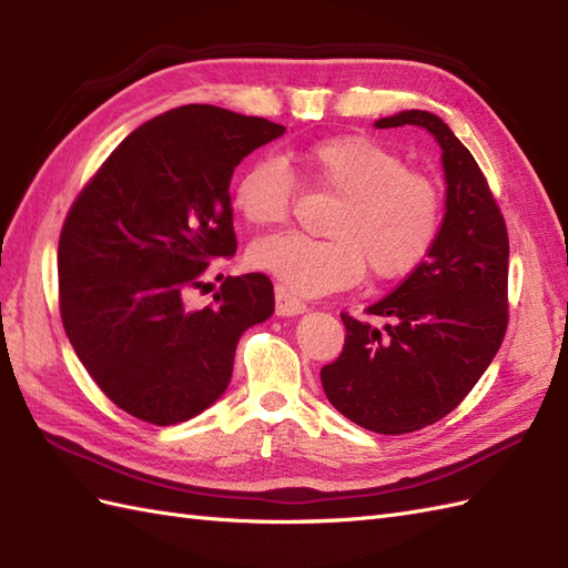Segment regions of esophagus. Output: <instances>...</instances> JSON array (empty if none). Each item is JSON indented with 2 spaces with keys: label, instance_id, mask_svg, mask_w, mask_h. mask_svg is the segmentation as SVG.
I'll return each instance as SVG.
<instances>
[{
  "label": "esophagus",
  "instance_id": "obj_1",
  "mask_svg": "<svg viewBox=\"0 0 568 568\" xmlns=\"http://www.w3.org/2000/svg\"><path fill=\"white\" fill-rule=\"evenodd\" d=\"M305 310H307V305L303 303V300L293 297L291 293H287V287L275 285V312H277V315L295 317V315H303Z\"/></svg>",
  "mask_w": 568,
  "mask_h": 568
}]
</instances>
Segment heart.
Wrapping results in <instances>:
<instances>
[{
  "mask_svg": "<svg viewBox=\"0 0 568 568\" xmlns=\"http://www.w3.org/2000/svg\"><path fill=\"white\" fill-rule=\"evenodd\" d=\"M305 173L339 195L324 232L277 234L251 246L256 268L297 295H327L356 285L366 268L381 283L400 281L429 258L442 234L444 200L434 180L409 171L395 149L366 134L307 143L295 153ZM295 175L283 161L256 159L234 183V204L253 226L291 220Z\"/></svg>",
  "mask_w": 568,
  "mask_h": 568,
  "instance_id": "obj_1",
  "label": "heart"
}]
</instances>
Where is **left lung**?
Here are the masks:
<instances>
[{"mask_svg":"<svg viewBox=\"0 0 568 568\" xmlns=\"http://www.w3.org/2000/svg\"><path fill=\"white\" fill-rule=\"evenodd\" d=\"M376 126H422L437 139L442 234L429 258L366 310L383 329L342 312L344 348L320 376L329 403L358 427L407 434L449 415L498 354L508 329L510 241L484 171L437 114L409 110Z\"/></svg>","mask_w":568,"mask_h":568,"instance_id":"8db88e82","label":"left lung"}]
</instances>
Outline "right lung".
I'll return each mask as SVG.
<instances>
[{
	"mask_svg": "<svg viewBox=\"0 0 568 568\" xmlns=\"http://www.w3.org/2000/svg\"><path fill=\"white\" fill-rule=\"evenodd\" d=\"M285 126L212 104L159 114L119 143L70 204L58 305L82 366L149 425L200 415L232 378L239 336L275 310L263 273L229 275L187 310L210 263L234 256V168Z\"/></svg>",
	"mask_w": 568,
	"mask_h": 568,
	"instance_id": "add662e5",
	"label": "right lung"
}]
</instances>
